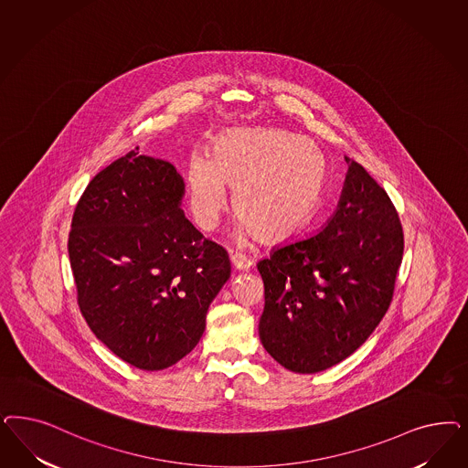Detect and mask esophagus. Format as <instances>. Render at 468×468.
I'll return each mask as SVG.
<instances>
[{
    "label": "esophagus",
    "instance_id": "34e87169",
    "mask_svg": "<svg viewBox=\"0 0 468 468\" xmlns=\"http://www.w3.org/2000/svg\"><path fill=\"white\" fill-rule=\"evenodd\" d=\"M230 261H232V265L238 269V271H248V269H251V265H253V261L250 260V258L246 257V255H242V253H230Z\"/></svg>",
    "mask_w": 468,
    "mask_h": 468
}]
</instances>
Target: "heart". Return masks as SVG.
I'll use <instances>...</instances> for the list:
<instances>
[{
    "label": "heart",
    "mask_w": 468,
    "mask_h": 468,
    "mask_svg": "<svg viewBox=\"0 0 468 468\" xmlns=\"http://www.w3.org/2000/svg\"><path fill=\"white\" fill-rule=\"evenodd\" d=\"M327 181L322 150L281 129L232 131L218 137L213 153L197 148L187 164L189 208L197 224H220L236 186L234 203L242 232L260 230L282 239L314 215Z\"/></svg>",
    "instance_id": "b5f03b06"
}]
</instances>
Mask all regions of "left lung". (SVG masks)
<instances>
[{
	"instance_id": "8db88e82",
	"label": "left lung",
	"mask_w": 468,
	"mask_h": 468,
	"mask_svg": "<svg viewBox=\"0 0 468 468\" xmlns=\"http://www.w3.org/2000/svg\"><path fill=\"white\" fill-rule=\"evenodd\" d=\"M345 160L343 195L325 229L257 265L265 286L260 341L298 374L322 372L362 346L391 304L403 260V227L388 193Z\"/></svg>"
}]
</instances>
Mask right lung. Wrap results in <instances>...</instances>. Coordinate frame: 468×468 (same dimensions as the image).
Wrapping results in <instances>:
<instances>
[{
    "instance_id": "1",
    "label": "right lung",
    "mask_w": 468,
    "mask_h": 468,
    "mask_svg": "<svg viewBox=\"0 0 468 468\" xmlns=\"http://www.w3.org/2000/svg\"><path fill=\"white\" fill-rule=\"evenodd\" d=\"M182 195L176 166L136 148L92 177L69 232L82 317L141 370H164L197 346L230 275L226 250L184 217Z\"/></svg>"
}]
</instances>
